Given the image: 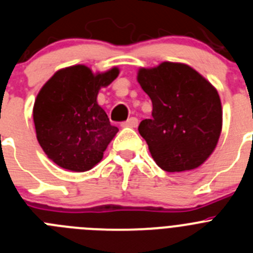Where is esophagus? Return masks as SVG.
Here are the masks:
<instances>
[{
	"label": "esophagus",
	"mask_w": 253,
	"mask_h": 253,
	"mask_svg": "<svg viewBox=\"0 0 253 253\" xmlns=\"http://www.w3.org/2000/svg\"><path fill=\"white\" fill-rule=\"evenodd\" d=\"M123 126H125V128H137L138 126V119L137 118H130V119H128L126 122L123 123Z\"/></svg>",
	"instance_id": "34e87169"
}]
</instances>
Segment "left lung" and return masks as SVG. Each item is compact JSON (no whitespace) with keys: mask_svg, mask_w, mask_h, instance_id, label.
<instances>
[{"mask_svg":"<svg viewBox=\"0 0 253 253\" xmlns=\"http://www.w3.org/2000/svg\"><path fill=\"white\" fill-rule=\"evenodd\" d=\"M138 82L153 105L138 130L156 163L167 172L202 166L222 131L218 91L190 66L172 62L140 68Z\"/></svg>","mask_w":253,"mask_h":253,"instance_id":"8db88e82","label":"left lung"}]
</instances>
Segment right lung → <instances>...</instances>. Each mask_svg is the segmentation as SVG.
<instances>
[{
	"label": "right lung",
	"mask_w": 253,
	"mask_h": 253,
	"mask_svg": "<svg viewBox=\"0 0 253 253\" xmlns=\"http://www.w3.org/2000/svg\"><path fill=\"white\" fill-rule=\"evenodd\" d=\"M118 75L116 67L95 75L78 64L59 69L42 87L33 109L37 138L59 167L84 172L102 160L119 129L97 104V93Z\"/></svg>",
	"instance_id": "1"
}]
</instances>
